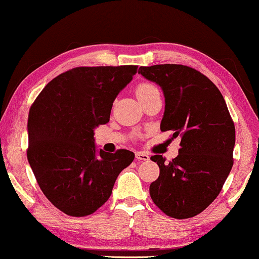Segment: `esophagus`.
Returning a JSON list of instances; mask_svg holds the SVG:
<instances>
[{
  "instance_id": "esophagus-1",
  "label": "esophagus",
  "mask_w": 259,
  "mask_h": 259,
  "mask_svg": "<svg viewBox=\"0 0 259 259\" xmlns=\"http://www.w3.org/2000/svg\"><path fill=\"white\" fill-rule=\"evenodd\" d=\"M136 159L137 160H149L150 159V157H149V154H146L145 152H142V151H138V152H136Z\"/></svg>"
}]
</instances>
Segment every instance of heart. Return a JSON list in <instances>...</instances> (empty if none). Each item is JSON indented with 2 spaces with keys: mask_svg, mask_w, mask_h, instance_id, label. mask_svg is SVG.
I'll use <instances>...</instances> for the list:
<instances>
[{
  "mask_svg": "<svg viewBox=\"0 0 259 259\" xmlns=\"http://www.w3.org/2000/svg\"><path fill=\"white\" fill-rule=\"evenodd\" d=\"M156 92H159V91H158V88L154 86V84L148 83V82L140 83L136 88V95H137L138 100L144 99V98H146V96L151 95Z\"/></svg>",
  "mask_w": 259,
  "mask_h": 259,
  "instance_id": "b5f03b06",
  "label": "heart"
}]
</instances>
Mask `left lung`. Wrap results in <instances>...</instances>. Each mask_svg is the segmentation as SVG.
<instances>
[{
	"label": "left lung",
	"mask_w": 259,
	"mask_h": 259,
	"mask_svg": "<svg viewBox=\"0 0 259 259\" xmlns=\"http://www.w3.org/2000/svg\"><path fill=\"white\" fill-rule=\"evenodd\" d=\"M138 73L160 86L165 111L160 130L181 137L179 154L169 163L154 154L159 177L150 185L156 206L175 219L201 213L214 201L233 167L235 125L219 88L184 65L142 66Z\"/></svg>",
	"instance_id": "8db88e82"
}]
</instances>
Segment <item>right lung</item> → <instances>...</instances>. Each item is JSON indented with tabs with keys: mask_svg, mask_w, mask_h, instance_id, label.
Here are the masks:
<instances>
[{
	"mask_svg": "<svg viewBox=\"0 0 259 259\" xmlns=\"http://www.w3.org/2000/svg\"><path fill=\"white\" fill-rule=\"evenodd\" d=\"M137 66L75 67L46 84L28 118V160L40 190L71 216L94 213L110 198L135 153L98 150L94 130L109 122L113 102Z\"/></svg>",
	"mask_w": 259,
	"mask_h": 259,
	"instance_id": "1",
	"label": "right lung"
}]
</instances>
